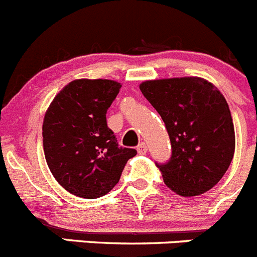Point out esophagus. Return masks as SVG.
Wrapping results in <instances>:
<instances>
[{
  "label": "esophagus",
  "instance_id": "34e87169",
  "mask_svg": "<svg viewBox=\"0 0 257 257\" xmlns=\"http://www.w3.org/2000/svg\"><path fill=\"white\" fill-rule=\"evenodd\" d=\"M148 152V145L145 143H140L138 145V153L139 154H147Z\"/></svg>",
  "mask_w": 257,
  "mask_h": 257
}]
</instances>
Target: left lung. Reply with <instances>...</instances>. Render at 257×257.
<instances>
[{
    "label": "left lung",
    "instance_id": "8db88e82",
    "mask_svg": "<svg viewBox=\"0 0 257 257\" xmlns=\"http://www.w3.org/2000/svg\"><path fill=\"white\" fill-rule=\"evenodd\" d=\"M141 93L163 119L172 155L157 163L163 181L181 196H196L224 176L234 154V126L227 100L201 77L148 80Z\"/></svg>",
    "mask_w": 257,
    "mask_h": 257
}]
</instances>
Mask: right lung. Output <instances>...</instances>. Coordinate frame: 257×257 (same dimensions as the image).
Returning a JSON list of instances; mask_svg holds the SVG:
<instances>
[{
  "label": "right lung",
  "mask_w": 257,
  "mask_h": 257,
  "mask_svg": "<svg viewBox=\"0 0 257 257\" xmlns=\"http://www.w3.org/2000/svg\"><path fill=\"white\" fill-rule=\"evenodd\" d=\"M121 84L74 80L52 100L43 121V149L52 175L66 191L84 199L108 194L136 150L118 147L107 110Z\"/></svg>",
  "instance_id": "right-lung-1"
}]
</instances>
